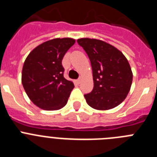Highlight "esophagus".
I'll use <instances>...</instances> for the list:
<instances>
[{"label":"esophagus","instance_id":"1","mask_svg":"<svg viewBox=\"0 0 157 157\" xmlns=\"http://www.w3.org/2000/svg\"><path fill=\"white\" fill-rule=\"evenodd\" d=\"M76 82H77L78 84H79V83L81 82V78H78V79L76 80Z\"/></svg>","mask_w":157,"mask_h":157}]
</instances>
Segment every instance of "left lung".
Segmentation results:
<instances>
[{"label": "left lung", "mask_w": 157, "mask_h": 157, "mask_svg": "<svg viewBox=\"0 0 157 157\" xmlns=\"http://www.w3.org/2000/svg\"><path fill=\"white\" fill-rule=\"evenodd\" d=\"M91 63L94 89L84 95L91 108L109 110L121 104L130 91L133 74L128 60L119 49L105 41L90 38L77 40Z\"/></svg>", "instance_id": "8db88e82"}]
</instances>
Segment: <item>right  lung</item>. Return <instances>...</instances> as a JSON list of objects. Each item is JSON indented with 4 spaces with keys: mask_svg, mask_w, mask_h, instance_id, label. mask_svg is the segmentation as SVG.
<instances>
[{
    "mask_svg": "<svg viewBox=\"0 0 157 157\" xmlns=\"http://www.w3.org/2000/svg\"><path fill=\"white\" fill-rule=\"evenodd\" d=\"M75 42L69 37L49 40L34 48L25 60L23 86L40 109L58 110L66 105L74 84L63 77L62 59Z\"/></svg>",
    "mask_w": 157,
    "mask_h": 157,
    "instance_id": "1",
    "label": "right lung"
}]
</instances>
